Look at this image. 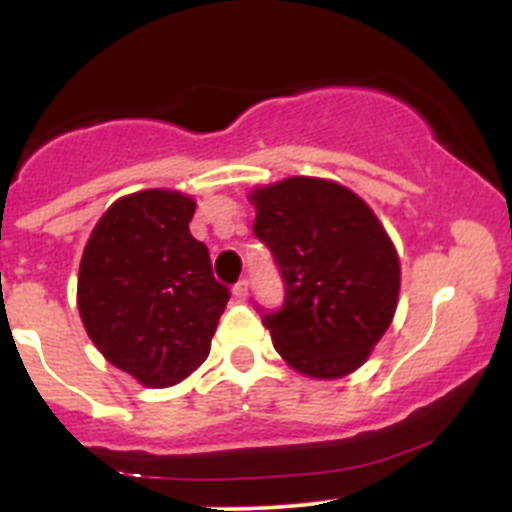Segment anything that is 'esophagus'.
<instances>
[{
  "instance_id": "34e87169",
  "label": "esophagus",
  "mask_w": 512,
  "mask_h": 512,
  "mask_svg": "<svg viewBox=\"0 0 512 512\" xmlns=\"http://www.w3.org/2000/svg\"><path fill=\"white\" fill-rule=\"evenodd\" d=\"M247 285H250V282H247L245 277H242V280L237 282L235 287H232V294H235L237 302H245V299H247Z\"/></svg>"
}]
</instances>
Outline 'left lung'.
I'll list each match as a JSON object with an SVG mask.
<instances>
[{
	"mask_svg": "<svg viewBox=\"0 0 512 512\" xmlns=\"http://www.w3.org/2000/svg\"><path fill=\"white\" fill-rule=\"evenodd\" d=\"M252 232L285 280L275 312L257 307L272 344L299 374L339 379L359 369L389 329L399 255L369 205L344 185L287 178L250 193Z\"/></svg>",
	"mask_w": 512,
	"mask_h": 512,
	"instance_id": "obj_1",
	"label": "left lung"
}]
</instances>
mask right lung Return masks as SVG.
<instances>
[{
  "label": "right lung",
  "mask_w": 512,
  "mask_h": 512,
  "mask_svg": "<svg viewBox=\"0 0 512 512\" xmlns=\"http://www.w3.org/2000/svg\"><path fill=\"white\" fill-rule=\"evenodd\" d=\"M195 200L141 190L98 220L79 267L86 334L113 366L151 389L193 374L230 289L213 277L208 247L190 235Z\"/></svg>",
  "instance_id": "right-lung-1"
}]
</instances>
